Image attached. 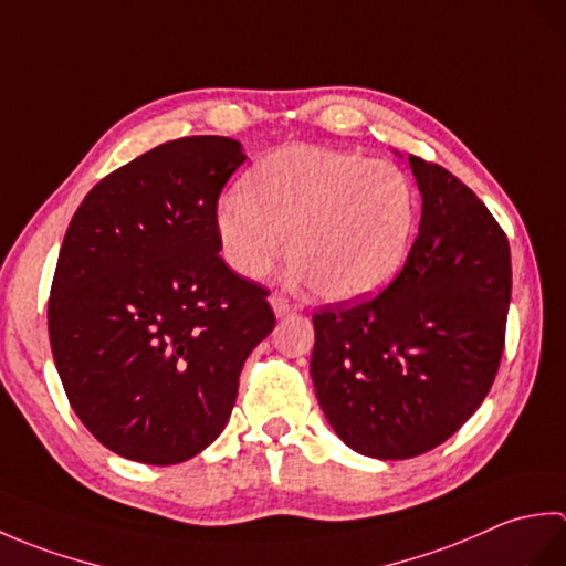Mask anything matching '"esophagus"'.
<instances>
[{
    "instance_id": "34e87169",
    "label": "esophagus",
    "mask_w": 566,
    "mask_h": 566,
    "mask_svg": "<svg viewBox=\"0 0 566 566\" xmlns=\"http://www.w3.org/2000/svg\"><path fill=\"white\" fill-rule=\"evenodd\" d=\"M270 304H272V308H274L276 318H284V316H290V314H294V311L302 308L296 302H292L290 296H284V294H272V296H270Z\"/></svg>"
}]
</instances>
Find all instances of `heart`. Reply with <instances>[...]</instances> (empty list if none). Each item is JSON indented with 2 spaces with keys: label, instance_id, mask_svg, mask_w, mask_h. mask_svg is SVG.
Instances as JSON below:
<instances>
[{
  "label": "heart",
  "instance_id": "obj_1",
  "mask_svg": "<svg viewBox=\"0 0 566 566\" xmlns=\"http://www.w3.org/2000/svg\"><path fill=\"white\" fill-rule=\"evenodd\" d=\"M418 197L391 163L326 146L270 153L226 195L213 231L228 268L262 280L284 255L328 302H357L381 292L411 250Z\"/></svg>",
  "mask_w": 566,
  "mask_h": 566
}]
</instances>
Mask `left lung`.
I'll use <instances>...</instances> for the list:
<instances>
[{
  "instance_id": "1",
  "label": "left lung",
  "mask_w": 566,
  "mask_h": 566,
  "mask_svg": "<svg viewBox=\"0 0 566 566\" xmlns=\"http://www.w3.org/2000/svg\"><path fill=\"white\" fill-rule=\"evenodd\" d=\"M423 199L403 270L379 296L314 314L311 379L331 428L375 460L460 430L494 384L511 302L509 238L467 185L408 155Z\"/></svg>"
}]
</instances>
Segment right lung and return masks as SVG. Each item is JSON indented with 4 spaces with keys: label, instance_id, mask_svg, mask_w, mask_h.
Segmentation results:
<instances>
[{
    "label": "right lung",
    "instance_id": "1",
    "mask_svg": "<svg viewBox=\"0 0 566 566\" xmlns=\"http://www.w3.org/2000/svg\"><path fill=\"white\" fill-rule=\"evenodd\" d=\"M245 163L223 136L163 143L72 216L48 302L72 411L143 464L191 460L231 418L248 355L274 328L264 286L219 258L223 185Z\"/></svg>",
    "mask_w": 566,
    "mask_h": 566
}]
</instances>
